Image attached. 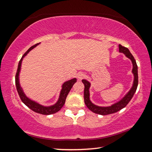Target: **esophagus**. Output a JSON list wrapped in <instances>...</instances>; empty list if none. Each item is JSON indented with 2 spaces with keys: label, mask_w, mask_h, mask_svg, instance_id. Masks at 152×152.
Listing matches in <instances>:
<instances>
[{
  "label": "esophagus",
  "mask_w": 152,
  "mask_h": 152,
  "mask_svg": "<svg viewBox=\"0 0 152 152\" xmlns=\"http://www.w3.org/2000/svg\"><path fill=\"white\" fill-rule=\"evenodd\" d=\"M85 77H86V75L83 73H81V72L77 75V77L79 80H81V79H82L83 78Z\"/></svg>",
  "instance_id": "esophagus-1"
}]
</instances>
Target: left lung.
<instances>
[{"label":"left lung","mask_w":152,"mask_h":152,"mask_svg":"<svg viewBox=\"0 0 152 152\" xmlns=\"http://www.w3.org/2000/svg\"><path fill=\"white\" fill-rule=\"evenodd\" d=\"M119 52L120 53H123L126 56L129 58L131 60L132 63V73L134 75V81H133L132 86L131 89L129 90L126 94L124 96L120 101L117 102L116 103H114L111 106L109 107H100L97 106L92 103L90 99V91L89 89L90 88V83L89 81L82 79V82L84 84V102H85L86 105L87 106L88 109L90 111L94 112L95 113L99 114V115H105L109 114L116 113L121 109L124 108L127 105L128 102L130 101L132 98L134 96L135 92H136L137 86H138V67H137V62L135 61L134 57L130 52L128 48L123 47L122 45H119Z\"/></svg>","instance_id":"8db88e82"}]
</instances>
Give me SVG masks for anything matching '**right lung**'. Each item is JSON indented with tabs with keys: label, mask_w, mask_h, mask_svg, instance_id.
<instances>
[{
	"label": "right lung",
	"mask_w": 152,
	"mask_h": 152,
	"mask_svg": "<svg viewBox=\"0 0 152 152\" xmlns=\"http://www.w3.org/2000/svg\"><path fill=\"white\" fill-rule=\"evenodd\" d=\"M39 44H40V43L30 47L28 50L27 52L23 55V56L20 59L19 64H18L17 73H16V75H15V86H16V88H17L18 94H19L21 100H22V101L24 102V103L28 107V108H30L33 111L36 112V113L43 114V115H51V114L56 113V112L59 111L60 109H61V108L65 103V100H66V96L67 95H68L69 92H70V90H71L75 83L77 82V79L73 78L71 79V80L65 81V82L62 84V90L60 91L59 99H58V101L56 102L54 104H53V105L47 106V107L41 105V104L38 103V102L34 101V100H32L31 99H30L29 98H28L24 94V91H23L22 88L21 87L20 84L19 75L21 70V66H22V62L23 58H24L28 54V53L30 50H32V49H34L35 47L38 45Z\"/></svg>",
	"instance_id": "obj_1"
}]
</instances>
